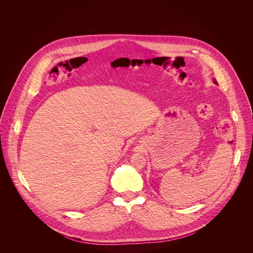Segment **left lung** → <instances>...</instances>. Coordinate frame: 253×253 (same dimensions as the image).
<instances>
[{
    "label": "left lung",
    "instance_id": "1",
    "mask_svg": "<svg viewBox=\"0 0 253 253\" xmlns=\"http://www.w3.org/2000/svg\"><path fill=\"white\" fill-rule=\"evenodd\" d=\"M214 83H215V84H217V82H216V81H215V80H214Z\"/></svg>",
    "mask_w": 253,
    "mask_h": 253
}]
</instances>
